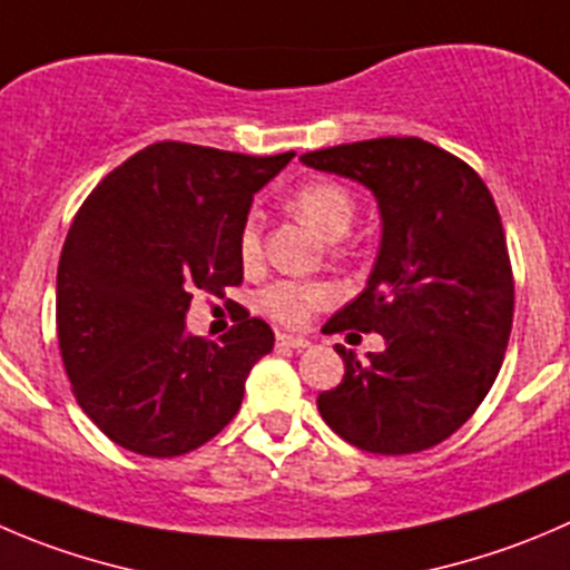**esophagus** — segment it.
<instances>
[{"mask_svg": "<svg viewBox=\"0 0 570 570\" xmlns=\"http://www.w3.org/2000/svg\"><path fill=\"white\" fill-rule=\"evenodd\" d=\"M306 345H308L306 336H295V334L275 336V347H278V351H301V347H306Z\"/></svg>", "mask_w": 570, "mask_h": 570, "instance_id": "obj_1", "label": "esophagus"}]
</instances>
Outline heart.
<instances>
[{"instance_id": "b5f03b06", "label": "heart", "mask_w": 570, "mask_h": 570, "mask_svg": "<svg viewBox=\"0 0 570 570\" xmlns=\"http://www.w3.org/2000/svg\"><path fill=\"white\" fill-rule=\"evenodd\" d=\"M292 212L306 219L325 239H342L356 217V197L336 180H308L292 195ZM239 258L245 267L262 258V228L256 217H247L239 230ZM336 301V286L325 281H278L262 292V312L281 325H306L314 312Z\"/></svg>"}]
</instances>
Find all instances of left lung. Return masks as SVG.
Wrapping results in <instances>:
<instances>
[{
  "mask_svg": "<svg viewBox=\"0 0 570 570\" xmlns=\"http://www.w3.org/2000/svg\"><path fill=\"white\" fill-rule=\"evenodd\" d=\"M306 167L367 186L381 247L367 286L328 334L384 336V351L336 345L342 384L320 392L325 423L370 454H417L471 417L504 362L515 308L510 253L484 180L423 138H370L301 156Z\"/></svg>",
  "mask_w": 570,
  "mask_h": 570,
  "instance_id": "obj_1",
  "label": "left lung"
}]
</instances>
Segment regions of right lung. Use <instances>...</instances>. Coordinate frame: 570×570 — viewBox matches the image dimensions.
<instances>
[{"label":"right lung","instance_id":"add662e5","mask_svg":"<svg viewBox=\"0 0 570 570\" xmlns=\"http://www.w3.org/2000/svg\"><path fill=\"white\" fill-rule=\"evenodd\" d=\"M292 156L158 141L105 175L75 214L58 264L60 356L82 412L121 449L189 454L239 412L273 328L245 317L208 342L186 331V312L195 292L225 297L242 284L253 195Z\"/></svg>","mask_w":570,"mask_h":570}]
</instances>
